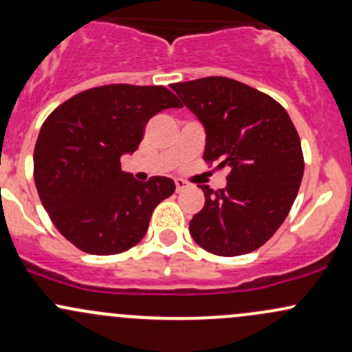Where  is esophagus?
<instances>
[{"label": "esophagus", "mask_w": 352, "mask_h": 352, "mask_svg": "<svg viewBox=\"0 0 352 352\" xmlns=\"http://www.w3.org/2000/svg\"><path fill=\"white\" fill-rule=\"evenodd\" d=\"M188 187H190V184L185 182V180H182V179L175 180V188H177V192H182V190H185V188H188Z\"/></svg>", "instance_id": "obj_1"}]
</instances>
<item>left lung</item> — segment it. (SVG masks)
I'll return each instance as SVG.
<instances>
[{"instance_id": "obj_1", "label": "left lung", "mask_w": 352, "mask_h": 352, "mask_svg": "<svg viewBox=\"0 0 352 352\" xmlns=\"http://www.w3.org/2000/svg\"><path fill=\"white\" fill-rule=\"evenodd\" d=\"M207 132L204 160L229 168L227 187L200 185L206 206L190 235L222 257L257 250L287 217L304 173L299 133L272 96L226 76L172 85Z\"/></svg>"}]
</instances>
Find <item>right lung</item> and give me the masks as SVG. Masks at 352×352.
<instances>
[{
    "mask_svg": "<svg viewBox=\"0 0 352 352\" xmlns=\"http://www.w3.org/2000/svg\"><path fill=\"white\" fill-rule=\"evenodd\" d=\"M180 107L165 87L113 83L72 96L48 115L34 145V185L53 226L76 249L113 256L144 239L153 208L175 184L167 177L138 182L120 157L138 148L153 115Z\"/></svg>",
    "mask_w": 352,
    "mask_h": 352,
    "instance_id": "1",
    "label": "right lung"
}]
</instances>
